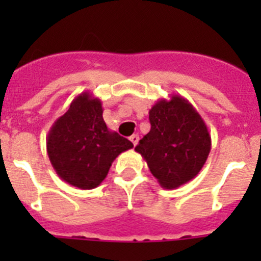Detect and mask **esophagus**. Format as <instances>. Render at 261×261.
Instances as JSON below:
<instances>
[{
    "label": "esophagus",
    "instance_id": "34e87169",
    "mask_svg": "<svg viewBox=\"0 0 261 261\" xmlns=\"http://www.w3.org/2000/svg\"><path fill=\"white\" fill-rule=\"evenodd\" d=\"M138 138H140L138 137V135H132L130 137H129V140H130V141H132V144L136 146V145L138 144Z\"/></svg>",
    "mask_w": 261,
    "mask_h": 261
}]
</instances>
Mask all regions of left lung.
Wrapping results in <instances>:
<instances>
[{
  "label": "left lung",
  "instance_id": "obj_1",
  "mask_svg": "<svg viewBox=\"0 0 261 261\" xmlns=\"http://www.w3.org/2000/svg\"><path fill=\"white\" fill-rule=\"evenodd\" d=\"M150 132L135 150L161 187L175 190L201 171L212 149L208 126L186 98L161 99L149 111Z\"/></svg>",
  "mask_w": 261,
  "mask_h": 261
}]
</instances>
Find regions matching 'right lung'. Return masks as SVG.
<instances>
[{"mask_svg":"<svg viewBox=\"0 0 261 261\" xmlns=\"http://www.w3.org/2000/svg\"><path fill=\"white\" fill-rule=\"evenodd\" d=\"M132 147L129 140L107 128L102 102L89 91L73 99L47 136V153L56 174L80 190L98 187L116 156Z\"/></svg>","mask_w":261,"mask_h":261,"instance_id":"obj_1","label":"right lung"}]
</instances>
